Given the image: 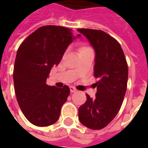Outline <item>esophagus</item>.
Returning a JSON list of instances; mask_svg holds the SVG:
<instances>
[{"label":"esophagus","instance_id":"obj_1","mask_svg":"<svg viewBox=\"0 0 148 148\" xmlns=\"http://www.w3.org/2000/svg\"><path fill=\"white\" fill-rule=\"evenodd\" d=\"M70 90H71V93H75L77 91V90L75 88H74V87H71Z\"/></svg>","mask_w":148,"mask_h":148}]
</instances>
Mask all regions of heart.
<instances>
[{"label": "heart", "mask_w": 148, "mask_h": 148, "mask_svg": "<svg viewBox=\"0 0 148 148\" xmlns=\"http://www.w3.org/2000/svg\"><path fill=\"white\" fill-rule=\"evenodd\" d=\"M89 50H91V49H90V47H82L80 49V52L86 51H89Z\"/></svg>", "instance_id": "obj_1"}]
</instances>
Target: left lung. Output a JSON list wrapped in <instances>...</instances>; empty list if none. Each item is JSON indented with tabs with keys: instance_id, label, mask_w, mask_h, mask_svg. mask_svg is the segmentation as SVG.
Masks as SVG:
<instances>
[{
	"instance_id": "left-lung-1",
	"label": "left lung",
	"mask_w": 148,
	"mask_h": 148,
	"mask_svg": "<svg viewBox=\"0 0 148 148\" xmlns=\"http://www.w3.org/2000/svg\"><path fill=\"white\" fill-rule=\"evenodd\" d=\"M95 51L94 77L97 82L95 97L87 100L78 109V119L84 126L99 130L116 116L127 90L128 69L120 43L105 32L79 28Z\"/></svg>"
}]
</instances>
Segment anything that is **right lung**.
<instances>
[{
    "instance_id": "1",
    "label": "right lung",
    "mask_w": 148,
    "mask_h": 148,
    "mask_svg": "<svg viewBox=\"0 0 148 148\" xmlns=\"http://www.w3.org/2000/svg\"><path fill=\"white\" fill-rule=\"evenodd\" d=\"M80 36H74L72 29L47 25L35 31L20 46L13 71L15 93L21 111L32 124L45 127L58 120L70 88L50 86L46 81L68 46Z\"/></svg>"
}]
</instances>
